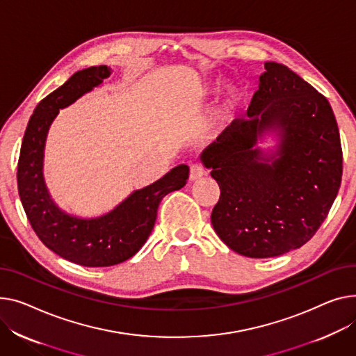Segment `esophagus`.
I'll return each instance as SVG.
<instances>
[{
	"mask_svg": "<svg viewBox=\"0 0 356 356\" xmlns=\"http://www.w3.org/2000/svg\"><path fill=\"white\" fill-rule=\"evenodd\" d=\"M206 175V169L204 165L200 164V163H195L191 165V175H188V177H191V180H197L200 177H203Z\"/></svg>",
	"mask_w": 356,
	"mask_h": 356,
	"instance_id": "1",
	"label": "esophagus"
}]
</instances>
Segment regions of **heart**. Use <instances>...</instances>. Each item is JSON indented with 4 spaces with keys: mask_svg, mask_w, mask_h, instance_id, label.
Listing matches in <instances>:
<instances>
[{
    "mask_svg": "<svg viewBox=\"0 0 356 356\" xmlns=\"http://www.w3.org/2000/svg\"><path fill=\"white\" fill-rule=\"evenodd\" d=\"M211 91V88L209 87V86H206V87H203L202 88V91H200V94H202V96H206V94H209Z\"/></svg>",
    "mask_w": 356,
    "mask_h": 356,
    "instance_id": "heart-1",
    "label": "heart"
}]
</instances>
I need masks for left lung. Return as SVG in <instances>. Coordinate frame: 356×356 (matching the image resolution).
Instances as JSON below:
<instances>
[{
  "label": "left lung",
  "mask_w": 356,
  "mask_h": 356,
  "mask_svg": "<svg viewBox=\"0 0 356 356\" xmlns=\"http://www.w3.org/2000/svg\"><path fill=\"white\" fill-rule=\"evenodd\" d=\"M246 118L202 153L220 187L211 225L234 252L272 257L303 246L326 219L342 180L337 118L323 94L279 63H266ZM281 129L272 165L254 146ZM264 161L262 162L261 160Z\"/></svg>",
  "instance_id": "8db88e82"
}]
</instances>
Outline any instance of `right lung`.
I'll list each match as a JSON object with an SVG mask.
<instances>
[{
    "mask_svg": "<svg viewBox=\"0 0 356 356\" xmlns=\"http://www.w3.org/2000/svg\"><path fill=\"white\" fill-rule=\"evenodd\" d=\"M110 74L107 65L84 68L42 99L24 133L17 168L18 195L38 239L58 256L87 268L113 266L134 256L153 230L161 199L179 191L188 179V168L179 164L99 219L71 218L54 206L42 179L47 131L60 108L76 102Z\"/></svg>",
    "mask_w": 356,
    "mask_h": 356,
    "instance_id": "obj_1",
    "label": "right lung"
}]
</instances>
